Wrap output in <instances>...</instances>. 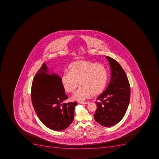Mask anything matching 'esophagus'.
<instances>
[{
	"instance_id": "esophagus-1",
	"label": "esophagus",
	"mask_w": 159,
	"mask_h": 159,
	"mask_svg": "<svg viewBox=\"0 0 159 159\" xmlns=\"http://www.w3.org/2000/svg\"><path fill=\"white\" fill-rule=\"evenodd\" d=\"M89 103V102H80L81 104H88Z\"/></svg>"
}]
</instances>
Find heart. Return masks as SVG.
I'll return each mask as SVG.
<instances>
[{"mask_svg": "<svg viewBox=\"0 0 159 159\" xmlns=\"http://www.w3.org/2000/svg\"><path fill=\"white\" fill-rule=\"evenodd\" d=\"M68 72L61 77L62 85L67 93H74L80 84L81 87L72 96L74 100L83 102L91 95L103 92L107 82V72L101 64L89 61H78L68 67Z\"/></svg>", "mask_w": 159, "mask_h": 159, "instance_id": "obj_1", "label": "heart"}]
</instances>
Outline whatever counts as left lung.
Returning <instances> with one entry per match:
<instances>
[{
	"label": "left lung",
	"instance_id": "left-lung-1",
	"mask_svg": "<svg viewBox=\"0 0 159 159\" xmlns=\"http://www.w3.org/2000/svg\"><path fill=\"white\" fill-rule=\"evenodd\" d=\"M111 69V78L105 91L97 98V108L93 115L101 125L117 124L125 114L130 98V87L125 72L117 61L106 56Z\"/></svg>",
	"mask_w": 159,
	"mask_h": 159
}]
</instances>
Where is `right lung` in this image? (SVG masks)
Returning <instances> with one entry per match:
<instances>
[{"instance_id":"right-lung-1","label":"right lung","mask_w":159,"mask_h":159,"mask_svg":"<svg viewBox=\"0 0 159 159\" xmlns=\"http://www.w3.org/2000/svg\"><path fill=\"white\" fill-rule=\"evenodd\" d=\"M44 63L33 81L31 98L33 106L40 121L50 129H66L74 120L77 102L64 103L68 99L62 85L61 78L49 74Z\"/></svg>"}]
</instances>
